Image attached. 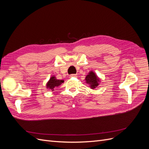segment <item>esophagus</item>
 <instances>
[{
    "label": "esophagus",
    "instance_id": "esophagus-1",
    "mask_svg": "<svg viewBox=\"0 0 149 149\" xmlns=\"http://www.w3.org/2000/svg\"><path fill=\"white\" fill-rule=\"evenodd\" d=\"M70 78H73V77H77V75L75 74H72L70 75Z\"/></svg>",
    "mask_w": 149,
    "mask_h": 149
}]
</instances>
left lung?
<instances>
[{
  "label": "left lung",
  "instance_id": "1",
  "mask_svg": "<svg viewBox=\"0 0 149 149\" xmlns=\"http://www.w3.org/2000/svg\"><path fill=\"white\" fill-rule=\"evenodd\" d=\"M86 83L89 84L91 89H95L97 88L100 82V79L97 76L93 71H90L88 74L85 78Z\"/></svg>",
  "mask_w": 149,
  "mask_h": 149
}]
</instances>
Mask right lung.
Instances as JSON below:
<instances>
[{
  "instance_id": "obj_1",
  "label": "right lung",
  "mask_w": 149,
  "mask_h": 149,
  "mask_svg": "<svg viewBox=\"0 0 149 149\" xmlns=\"http://www.w3.org/2000/svg\"><path fill=\"white\" fill-rule=\"evenodd\" d=\"M64 82L63 80H60L57 79L55 76H52V77L49 78V81L47 83V88L51 89V91H54V88L55 87L61 85Z\"/></svg>"
}]
</instances>
